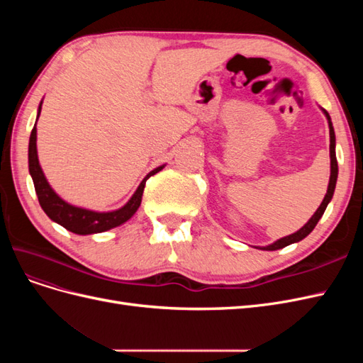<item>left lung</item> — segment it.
<instances>
[{"label":"left lung","mask_w":363,"mask_h":363,"mask_svg":"<svg viewBox=\"0 0 363 363\" xmlns=\"http://www.w3.org/2000/svg\"><path fill=\"white\" fill-rule=\"evenodd\" d=\"M323 112L328 121V128H330V182H328V188H327V194L324 196L323 203L320 204V207L316 208V212L313 213V216L307 221L298 232H295L289 236H284L279 240H276V242L271 244V245H267V247H260V250H267V251H274V250H280V248H284L288 247L291 244H295V242H300L301 239H304L307 235H309L312 230L315 228V225L318 224V221H320L321 216L324 215L325 212V207L327 204L330 203L332 196H333V192H335V188H336V180H337V160H336V151H335V147H336V138H335V130H333V125H332V119H330V115H328L324 108Z\"/></svg>","instance_id":"8db88e82"}]
</instances>
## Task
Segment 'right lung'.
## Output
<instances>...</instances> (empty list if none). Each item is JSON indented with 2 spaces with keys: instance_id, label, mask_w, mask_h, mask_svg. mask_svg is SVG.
<instances>
[{
  "instance_id": "right-lung-1",
  "label": "right lung",
  "mask_w": 363,
  "mask_h": 363,
  "mask_svg": "<svg viewBox=\"0 0 363 363\" xmlns=\"http://www.w3.org/2000/svg\"><path fill=\"white\" fill-rule=\"evenodd\" d=\"M40 108H42V101L38 108V118L40 115ZM38 121V119H36ZM36 124L31 130L30 135V144H28V171L33 179V183H35V189L40 207L43 208V212L48 215L50 219H52L54 223L60 224L69 232L75 235H92V233H103L111 230L113 227H118L121 224H124L125 221L136 213V211L140 206L142 201V194H144L145 188V182L151 177V175L157 174L164 168V164L162 167L152 169L150 174H147V177L140 182L139 188L133 194V196L127 201L125 206H123L118 211L112 212H94L89 211V208H83V207H77L65 200H62L60 196L54 192V189L50 186V183L45 179V174H43L39 159H38V148H36Z\"/></svg>"
}]
</instances>
